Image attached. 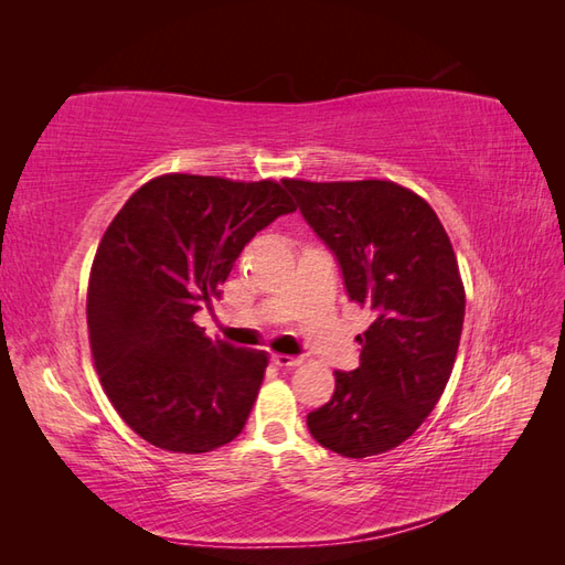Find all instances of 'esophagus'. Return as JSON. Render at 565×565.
Listing matches in <instances>:
<instances>
[{
  "label": "esophagus",
  "mask_w": 565,
  "mask_h": 565,
  "mask_svg": "<svg viewBox=\"0 0 565 565\" xmlns=\"http://www.w3.org/2000/svg\"><path fill=\"white\" fill-rule=\"evenodd\" d=\"M271 362H274L276 366H281V369H294V366L301 364V359H298V356H289V354H274Z\"/></svg>",
  "instance_id": "1"
}]
</instances>
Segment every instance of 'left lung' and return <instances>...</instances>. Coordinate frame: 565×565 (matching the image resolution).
I'll list each match as a JSON object with an SVG mask.
<instances>
[{"label":"left lung","instance_id":"obj_1","mask_svg":"<svg viewBox=\"0 0 565 565\" xmlns=\"http://www.w3.org/2000/svg\"><path fill=\"white\" fill-rule=\"evenodd\" d=\"M340 262L352 301L374 310L354 371H334L310 435L347 456L398 447L435 411L459 350L466 294L449 235L425 199L395 182L284 179Z\"/></svg>","mask_w":565,"mask_h":565}]
</instances>
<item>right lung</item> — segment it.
<instances>
[{
	"instance_id": "1",
	"label": "right lung",
	"mask_w": 565,
	"mask_h": 565,
	"mask_svg": "<svg viewBox=\"0 0 565 565\" xmlns=\"http://www.w3.org/2000/svg\"><path fill=\"white\" fill-rule=\"evenodd\" d=\"M294 211L271 179L162 174L106 227L87 291L92 356L116 413L154 447L203 454L243 431L269 356L209 340L194 316L249 239Z\"/></svg>"
}]
</instances>
